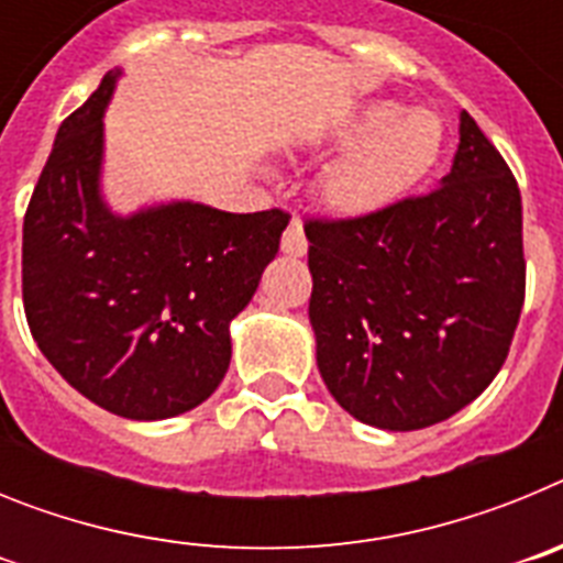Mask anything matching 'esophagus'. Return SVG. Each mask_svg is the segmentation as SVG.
<instances>
[{
	"mask_svg": "<svg viewBox=\"0 0 563 563\" xmlns=\"http://www.w3.org/2000/svg\"><path fill=\"white\" fill-rule=\"evenodd\" d=\"M282 251L287 256H305L307 253V236H305V225L298 217H292L290 225H287L285 236H282Z\"/></svg>",
	"mask_w": 563,
	"mask_h": 563,
	"instance_id": "34e87169",
	"label": "esophagus"
}]
</instances>
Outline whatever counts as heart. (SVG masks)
<instances>
[{
    "instance_id": "b5f03b06",
    "label": "heart",
    "mask_w": 563,
    "mask_h": 563,
    "mask_svg": "<svg viewBox=\"0 0 563 563\" xmlns=\"http://www.w3.org/2000/svg\"><path fill=\"white\" fill-rule=\"evenodd\" d=\"M350 146L318 177V200L338 217H375L406 200L442 157L445 126L431 109L397 101L361 103L335 129Z\"/></svg>"
}]
</instances>
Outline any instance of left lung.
I'll use <instances>...</instances> for the list:
<instances>
[{
    "instance_id": "left-lung-1",
    "label": "left lung",
    "mask_w": 563,
    "mask_h": 563,
    "mask_svg": "<svg viewBox=\"0 0 563 563\" xmlns=\"http://www.w3.org/2000/svg\"><path fill=\"white\" fill-rule=\"evenodd\" d=\"M305 233L318 372L355 420L426 429L499 375L525 305L521 194L471 114L440 188Z\"/></svg>"
}]
</instances>
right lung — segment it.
Masks as SVG:
<instances>
[{"label": "right lung", "instance_id": "add662e5", "mask_svg": "<svg viewBox=\"0 0 563 563\" xmlns=\"http://www.w3.org/2000/svg\"><path fill=\"white\" fill-rule=\"evenodd\" d=\"M121 69L64 118L24 213L22 298L58 375L126 420L197 409L231 363V321L278 253L290 213L166 202L112 213L103 112Z\"/></svg>", "mask_w": 563, "mask_h": 563}]
</instances>
